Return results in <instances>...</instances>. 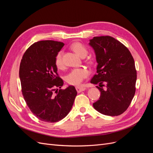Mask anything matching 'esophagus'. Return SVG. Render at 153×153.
Listing matches in <instances>:
<instances>
[{
  "mask_svg": "<svg viewBox=\"0 0 153 153\" xmlns=\"http://www.w3.org/2000/svg\"><path fill=\"white\" fill-rule=\"evenodd\" d=\"M76 89L78 92H81L82 91H84L86 89V88L82 86H77L76 87Z\"/></svg>",
  "mask_w": 153,
  "mask_h": 153,
  "instance_id": "esophagus-1",
  "label": "esophagus"
}]
</instances>
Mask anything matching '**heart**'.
Here are the masks:
<instances>
[{
	"label": "heart",
	"mask_w": 153,
	"mask_h": 153,
	"mask_svg": "<svg viewBox=\"0 0 153 153\" xmlns=\"http://www.w3.org/2000/svg\"><path fill=\"white\" fill-rule=\"evenodd\" d=\"M71 48L78 56L84 58L87 55L88 50L85 46L79 42H75L71 45ZM62 51H59L55 58V64L58 68L63 67ZM89 75V71L84 68H75L69 72L66 76V81L69 84L79 85Z\"/></svg>",
	"instance_id": "heart-1"
}]
</instances>
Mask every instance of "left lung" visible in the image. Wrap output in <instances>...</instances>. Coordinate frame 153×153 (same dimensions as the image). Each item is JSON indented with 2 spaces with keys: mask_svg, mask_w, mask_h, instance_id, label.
Wrapping results in <instances>:
<instances>
[{
  "mask_svg": "<svg viewBox=\"0 0 153 153\" xmlns=\"http://www.w3.org/2000/svg\"><path fill=\"white\" fill-rule=\"evenodd\" d=\"M89 45L96 54L97 73L91 83L99 84L100 99L93 103L101 114L117 116L130 105L135 93L137 71L130 52L111 36L94 37ZM105 84V88L102 86Z\"/></svg>",
  "mask_w": 153,
  "mask_h": 153,
  "instance_id": "8db88e82",
  "label": "left lung"
}]
</instances>
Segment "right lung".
Segmentation results:
<instances>
[{
	"mask_svg": "<svg viewBox=\"0 0 153 153\" xmlns=\"http://www.w3.org/2000/svg\"><path fill=\"white\" fill-rule=\"evenodd\" d=\"M64 45L52 40L38 41L26 50L20 62L22 94L32 114L42 121L55 123L65 117L77 94L73 85L64 90L55 89L64 84L55 64Z\"/></svg>",
	"mask_w": 153,
	"mask_h": 153,
	"instance_id": "add662e5",
	"label": "right lung"
}]
</instances>
